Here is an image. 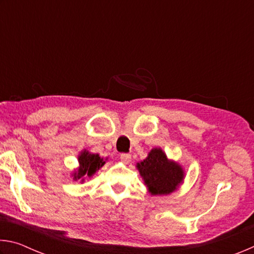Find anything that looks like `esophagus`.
Listing matches in <instances>:
<instances>
[{
	"mask_svg": "<svg viewBox=\"0 0 254 254\" xmlns=\"http://www.w3.org/2000/svg\"><path fill=\"white\" fill-rule=\"evenodd\" d=\"M120 159L124 162V163H128L131 161V154L128 153H121L120 154Z\"/></svg>",
	"mask_w": 254,
	"mask_h": 254,
	"instance_id": "obj_1",
	"label": "esophagus"
}]
</instances>
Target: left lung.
I'll use <instances>...</instances> for the list:
<instances>
[{"instance_id": "8db88e82", "label": "left lung", "mask_w": 254, "mask_h": 254, "mask_svg": "<svg viewBox=\"0 0 254 254\" xmlns=\"http://www.w3.org/2000/svg\"><path fill=\"white\" fill-rule=\"evenodd\" d=\"M136 167L151 195H168L184 179L182 167L168 160L165 152L158 148L152 149Z\"/></svg>"}]
</instances>
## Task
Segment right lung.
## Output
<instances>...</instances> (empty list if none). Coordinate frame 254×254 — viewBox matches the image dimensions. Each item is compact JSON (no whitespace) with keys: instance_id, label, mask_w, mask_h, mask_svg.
I'll return each instance as SVG.
<instances>
[{"instance_id":"obj_1","label":"right lung","mask_w":254,"mask_h":254,"mask_svg":"<svg viewBox=\"0 0 254 254\" xmlns=\"http://www.w3.org/2000/svg\"><path fill=\"white\" fill-rule=\"evenodd\" d=\"M79 161V168L78 170L74 173V179H80L86 177H92V176L96 173V171L101 168V167L104 166L105 161L98 156V154L89 153L88 151H83L78 157ZM84 179H81L83 182Z\"/></svg>"}]
</instances>
